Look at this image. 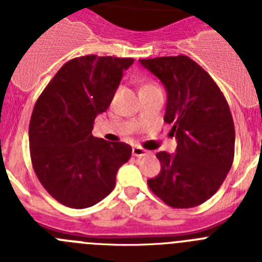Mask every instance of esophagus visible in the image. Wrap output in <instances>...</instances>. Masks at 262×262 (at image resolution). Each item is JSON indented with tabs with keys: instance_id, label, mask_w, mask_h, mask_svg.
I'll use <instances>...</instances> for the list:
<instances>
[{
	"instance_id": "esophagus-1",
	"label": "esophagus",
	"mask_w": 262,
	"mask_h": 262,
	"mask_svg": "<svg viewBox=\"0 0 262 262\" xmlns=\"http://www.w3.org/2000/svg\"><path fill=\"white\" fill-rule=\"evenodd\" d=\"M149 154V152L147 151V149H144V148L142 147H134L133 148V155L136 157H143V156H147V155Z\"/></svg>"
}]
</instances>
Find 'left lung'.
<instances>
[{
	"mask_svg": "<svg viewBox=\"0 0 262 262\" xmlns=\"http://www.w3.org/2000/svg\"><path fill=\"white\" fill-rule=\"evenodd\" d=\"M166 90L164 120L172 124L176 154L159 152V176L148 186L174 209H190L211 198L226 180L235 155L230 107L211 76L190 57L140 59Z\"/></svg>",
	"mask_w": 262,
	"mask_h": 262,
	"instance_id": "left-lung-1",
	"label": "left lung"
}]
</instances>
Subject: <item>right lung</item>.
Masks as SVG:
<instances>
[{
    "label": "right lung",
    "instance_id": "add662e5",
    "mask_svg": "<svg viewBox=\"0 0 262 262\" xmlns=\"http://www.w3.org/2000/svg\"><path fill=\"white\" fill-rule=\"evenodd\" d=\"M131 57L69 60L36 101L29 127L34 170L46 190L64 206L86 209L115 187L118 169L131 147L92 135L94 119L107 110Z\"/></svg>",
    "mask_w": 262,
    "mask_h": 262
}]
</instances>
